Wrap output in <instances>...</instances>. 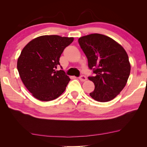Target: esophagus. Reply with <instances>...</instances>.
Here are the masks:
<instances>
[{
  "label": "esophagus",
  "mask_w": 147,
  "mask_h": 147,
  "mask_svg": "<svg viewBox=\"0 0 147 147\" xmlns=\"http://www.w3.org/2000/svg\"><path fill=\"white\" fill-rule=\"evenodd\" d=\"M79 79H80V81L84 82V81H86V80L87 78H86V77L85 76V75H80V76L79 77Z\"/></svg>",
  "instance_id": "34e87169"
}]
</instances>
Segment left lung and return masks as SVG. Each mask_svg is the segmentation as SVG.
<instances>
[{
  "label": "left lung",
  "mask_w": 147,
  "mask_h": 147,
  "mask_svg": "<svg viewBox=\"0 0 147 147\" xmlns=\"http://www.w3.org/2000/svg\"><path fill=\"white\" fill-rule=\"evenodd\" d=\"M78 43L87 57L89 69L96 74L88 77L95 85L90 96L100 102L113 99L126 86L130 75L125 50L112 38L99 34L82 37Z\"/></svg>",
  "instance_id": "8db88e82"
}]
</instances>
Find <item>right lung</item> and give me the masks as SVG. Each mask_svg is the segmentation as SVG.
<instances>
[{
	"mask_svg": "<svg viewBox=\"0 0 147 147\" xmlns=\"http://www.w3.org/2000/svg\"><path fill=\"white\" fill-rule=\"evenodd\" d=\"M73 41V37L42 35L33 39L23 49L18 59L17 69L24 86L36 99L50 101L65 90L70 79L63 70L56 69L60 65L64 50Z\"/></svg>",
	"mask_w": 147,
	"mask_h": 147,
	"instance_id": "right-lung-1",
	"label": "right lung"
}]
</instances>
